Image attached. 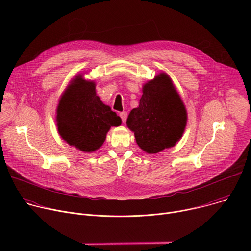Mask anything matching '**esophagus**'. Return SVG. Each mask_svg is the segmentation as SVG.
<instances>
[{
	"label": "esophagus",
	"mask_w": 251,
	"mask_h": 251,
	"mask_svg": "<svg viewBox=\"0 0 251 251\" xmlns=\"http://www.w3.org/2000/svg\"><path fill=\"white\" fill-rule=\"evenodd\" d=\"M127 116H128V114H127V112H126V111H123V112H121V113H120V117H121V119H122V122H123V123H125V122H126V120H127Z\"/></svg>",
	"instance_id": "1"
}]
</instances>
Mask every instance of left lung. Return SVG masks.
<instances>
[{
    "mask_svg": "<svg viewBox=\"0 0 251 251\" xmlns=\"http://www.w3.org/2000/svg\"><path fill=\"white\" fill-rule=\"evenodd\" d=\"M139 107L129 113L128 128L138 146L148 154L172 148L182 138L188 113L171 77L160 73L142 87Z\"/></svg>",
    "mask_w": 251,
    "mask_h": 251,
    "instance_id": "8db88e82",
    "label": "left lung"
}]
</instances>
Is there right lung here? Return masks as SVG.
Segmentation results:
<instances>
[{
    "label": "right lung",
    "instance_id": "obj_1",
    "mask_svg": "<svg viewBox=\"0 0 251 251\" xmlns=\"http://www.w3.org/2000/svg\"><path fill=\"white\" fill-rule=\"evenodd\" d=\"M95 87L94 80L76 75L61 94L56 108L59 136L84 153L98 150L110 128L121 124V118L100 100Z\"/></svg>",
    "mask_w": 251,
    "mask_h": 251
}]
</instances>
